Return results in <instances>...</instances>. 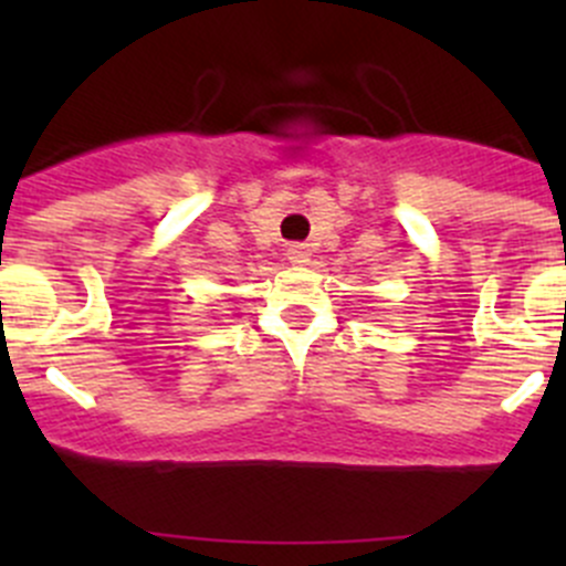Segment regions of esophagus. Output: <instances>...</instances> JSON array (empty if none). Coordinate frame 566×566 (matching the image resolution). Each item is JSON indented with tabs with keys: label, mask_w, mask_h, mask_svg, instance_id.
I'll return each instance as SVG.
<instances>
[{
	"label": "esophagus",
	"mask_w": 566,
	"mask_h": 566,
	"mask_svg": "<svg viewBox=\"0 0 566 566\" xmlns=\"http://www.w3.org/2000/svg\"><path fill=\"white\" fill-rule=\"evenodd\" d=\"M287 260L295 262V265H301V262L310 260V249H306L304 243H290V247H287Z\"/></svg>",
	"instance_id": "obj_1"
}]
</instances>
